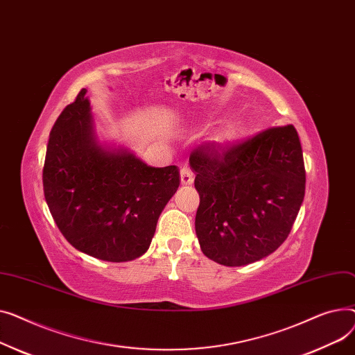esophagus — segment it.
<instances>
[{"mask_svg":"<svg viewBox=\"0 0 355 355\" xmlns=\"http://www.w3.org/2000/svg\"><path fill=\"white\" fill-rule=\"evenodd\" d=\"M193 180H195L193 173L189 169H187V168L180 169V182H182V184H184V186L192 184Z\"/></svg>","mask_w":355,"mask_h":355,"instance_id":"esophagus-1","label":"esophagus"}]
</instances>
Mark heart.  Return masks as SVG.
<instances>
[{
  "instance_id": "b5f03b06",
  "label": "heart",
  "mask_w": 355,
  "mask_h": 355,
  "mask_svg": "<svg viewBox=\"0 0 355 355\" xmlns=\"http://www.w3.org/2000/svg\"><path fill=\"white\" fill-rule=\"evenodd\" d=\"M238 135V128L236 126H227L226 129H223L222 132H219L214 139H212V143L215 146H218V148H222V146H226L231 143L232 140H235Z\"/></svg>"
}]
</instances>
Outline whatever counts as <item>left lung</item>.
I'll list each match as a JSON object with an SVG mask.
<instances>
[{"label":"left lung","mask_w":355,"mask_h":355,"mask_svg":"<svg viewBox=\"0 0 355 355\" xmlns=\"http://www.w3.org/2000/svg\"><path fill=\"white\" fill-rule=\"evenodd\" d=\"M191 168L200 196L195 229L202 252L225 266L257 262L282 245L305 195V168L293 124L215 150L200 146Z\"/></svg>","instance_id":"left-lung-1"}]
</instances>
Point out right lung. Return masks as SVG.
<instances>
[{
  "label": "right lung",
  "mask_w": 355,
  "mask_h": 355,
  "mask_svg": "<svg viewBox=\"0 0 355 355\" xmlns=\"http://www.w3.org/2000/svg\"><path fill=\"white\" fill-rule=\"evenodd\" d=\"M86 93L81 89L50 132L46 202L77 251L109 262L133 261L149 249L157 219L179 187V169L153 168L128 148L101 143Z\"/></svg>",
  "instance_id": "obj_1"
}]
</instances>
